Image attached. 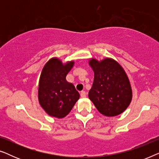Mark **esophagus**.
Listing matches in <instances>:
<instances>
[{"instance_id": "34e87169", "label": "esophagus", "mask_w": 159, "mask_h": 159, "mask_svg": "<svg viewBox=\"0 0 159 159\" xmlns=\"http://www.w3.org/2000/svg\"><path fill=\"white\" fill-rule=\"evenodd\" d=\"M87 95V93L85 91H82L81 93H80V96H81V98H85Z\"/></svg>"}]
</instances>
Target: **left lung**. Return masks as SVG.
Returning a JSON list of instances; mask_svg holds the SVG:
<instances>
[{
	"instance_id": "left-lung-1",
	"label": "left lung",
	"mask_w": 159,
	"mask_h": 159,
	"mask_svg": "<svg viewBox=\"0 0 159 159\" xmlns=\"http://www.w3.org/2000/svg\"><path fill=\"white\" fill-rule=\"evenodd\" d=\"M90 65L94 80L88 96L101 114L114 116L125 111L131 102L132 93L129 79L116 61H101L92 58Z\"/></svg>"
}]
</instances>
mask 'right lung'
Returning a JSON list of instances; mask_svg holds the SVG:
<instances>
[{
	"mask_svg": "<svg viewBox=\"0 0 159 159\" xmlns=\"http://www.w3.org/2000/svg\"><path fill=\"white\" fill-rule=\"evenodd\" d=\"M74 61L63 64L59 59L51 58L41 73L38 98L41 106L50 116L64 118L80 98V93L73 84L66 80V76Z\"/></svg>",
	"mask_w": 159,
	"mask_h": 159,
	"instance_id": "obj_1",
	"label": "right lung"
}]
</instances>
